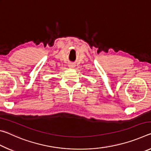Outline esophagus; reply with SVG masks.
I'll return each mask as SVG.
<instances>
[{"mask_svg": "<svg viewBox=\"0 0 151 151\" xmlns=\"http://www.w3.org/2000/svg\"><path fill=\"white\" fill-rule=\"evenodd\" d=\"M68 66H69L70 68H74V67H75V65H74V64H73V63H69Z\"/></svg>", "mask_w": 151, "mask_h": 151, "instance_id": "1", "label": "esophagus"}]
</instances>
